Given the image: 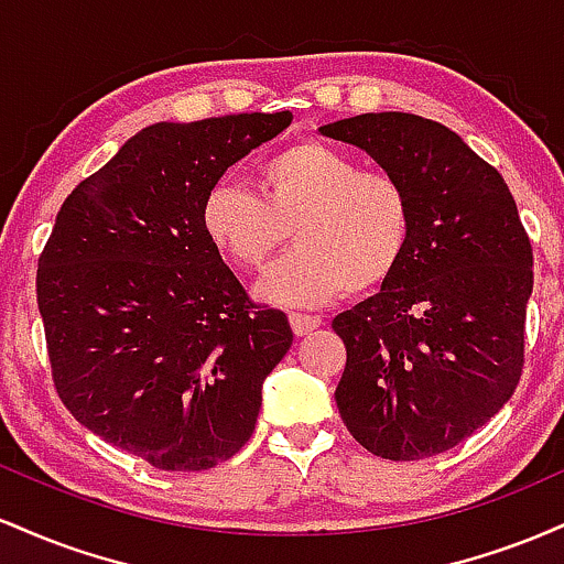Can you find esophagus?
Instances as JSON below:
<instances>
[{"instance_id": "1", "label": "esophagus", "mask_w": 564, "mask_h": 564, "mask_svg": "<svg viewBox=\"0 0 564 564\" xmlns=\"http://www.w3.org/2000/svg\"><path fill=\"white\" fill-rule=\"evenodd\" d=\"M289 323H291V328H294V334H296V336H304V334L315 332V328L321 326V318H318V315L291 313V315H289Z\"/></svg>"}]
</instances>
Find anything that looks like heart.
I'll use <instances>...</instances> for the list:
<instances>
[{
  "instance_id": "heart-1",
  "label": "heart",
  "mask_w": 564,
  "mask_h": 564,
  "mask_svg": "<svg viewBox=\"0 0 564 564\" xmlns=\"http://www.w3.org/2000/svg\"><path fill=\"white\" fill-rule=\"evenodd\" d=\"M260 196L219 180L200 200V230L236 270L254 273L286 243L296 249L257 294L286 307L364 296L398 273L411 243V198L390 172H371L326 142H296L257 166Z\"/></svg>"
}]
</instances>
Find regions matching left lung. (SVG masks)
Segmentation results:
<instances>
[{"instance_id":"8db88e82","label":"left lung","mask_w":564,"mask_h":564,"mask_svg":"<svg viewBox=\"0 0 564 564\" xmlns=\"http://www.w3.org/2000/svg\"><path fill=\"white\" fill-rule=\"evenodd\" d=\"M405 185L411 243L379 294L334 318L347 366L334 398L373 456L419 462L501 411L525 364L533 249L507 183L448 127L364 113L318 129Z\"/></svg>"}]
</instances>
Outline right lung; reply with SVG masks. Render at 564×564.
Returning a JSON list of instances; mask_svg holds the SVG:
<instances>
[{
	"instance_id": "1",
	"label": "right lung",
	"mask_w": 564,
	"mask_h": 564,
	"mask_svg": "<svg viewBox=\"0 0 564 564\" xmlns=\"http://www.w3.org/2000/svg\"><path fill=\"white\" fill-rule=\"evenodd\" d=\"M238 113L129 138L63 200L36 302L55 390L89 432L164 471H200L251 437L289 318L249 302L200 230L225 170L291 124Z\"/></svg>"
}]
</instances>
